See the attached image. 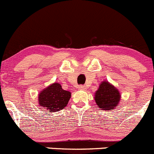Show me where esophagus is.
Wrapping results in <instances>:
<instances>
[{"mask_svg":"<svg viewBox=\"0 0 154 154\" xmlns=\"http://www.w3.org/2000/svg\"><path fill=\"white\" fill-rule=\"evenodd\" d=\"M79 90H83V91H84V90L86 89V87H85V85H79Z\"/></svg>","mask_w":154,"mask_h":154,"instance_id":"34e87169","label":"esophagus"}]
</instances>
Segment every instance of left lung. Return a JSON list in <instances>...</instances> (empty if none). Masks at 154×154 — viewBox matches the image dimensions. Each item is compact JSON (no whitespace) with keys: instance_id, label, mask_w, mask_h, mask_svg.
Here are the masks:
<instances>
[{"instance_id":"8db88e82","label":"left lung","mask_w":154,"mask_h":154,"mask_svg":"<svg viewBox=\"0 0 154 154\" xmlns=\"http://www.w3.org/2000/svg\"><path fill=\"white\" fill-rule=\"evenodd\" d=\"M95 102L101 110L114 109L119 104L121 94L118 90L109 82L104 81L95 93Z\"/></svg>"}]
</instances>
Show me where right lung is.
Listing matches in <instances>:
<instances>
[{
  "mask_svg": "<svg viewBox=\"0 0 154 154\" xmlns=\"http://www.w3.org/2000/svg\"><path fill=\"white\" fill-rule=\"evenodd\" d=\"M71 97V93L62 88L59 83H53L39 94L38 103L50 112H59L66 107Z\"/></svg>",
  "mask_w": 154,
  "mask_h": 154,
  "instance_id": "right-lung-1",
  "label": "right lung"
}]
</instances>
